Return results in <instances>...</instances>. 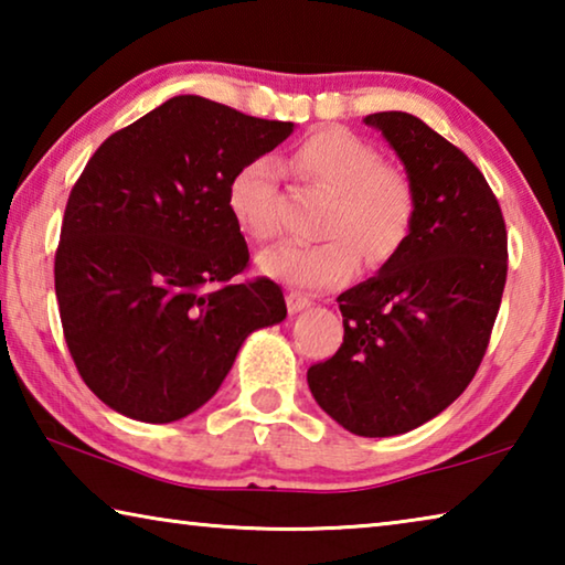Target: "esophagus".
Wrapping results in <instances>:
<instances>
[{"instance_id":"1","label":"esophagus","mask_w":565,"mask_h":565,"mask_svg":"<svg viewBox=\"0 0 565 565\" xmlns=\"http://www.w3.org/2000/svg\"><path fill=\"white\" fill-rule=\"evenodd\" d=\"M286 306H289V313H299L306 306H311V299L299 291H289L286 294Z\"/></svg>"}]
</instances>
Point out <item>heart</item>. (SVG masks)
I'll return each mask as SVG.
<instances>
[{
    "mask_svg": "<svg viewBox=\"0 0 565 565\" xmlns=\"http://www.w3.org/2000/svg\"><path fill=\"white\" fill-rule=\"evenodd\" d=\"M294 177L331 194L317 244H281L259 256L262 271L306 289H331L369 266L394 259L416 222V189L404 169L341 127H323L291 149ZM234 222L256 242L281 234L276 167L269 157L244 161L226 189Z\"/></svg>",
    "mask_w": 565,
    "mask_h": 565,
    "instance_id": "obj_1",
    "label": "heart"
}]
</instances>
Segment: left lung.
<instances>
[{"instance_id":"obj_1","label":"left lung","mask_w":565,"mask_h":565,"mask_svg":"<svg viewBox=\"0 0 565 565\" xmlns=\"http://www.w3.org/2000/svg\"><path fill=\"white\" fill-rule=\"evenodd\" d=\"M416 189V222L374 279L339 296L343 343L309 369L317 404L356 436L406 434L463 394L509 271L499 199L461 149L406 111L369 114Z\"/></svg>"}]
</instances>
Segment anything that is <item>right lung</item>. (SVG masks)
<instances>
[{"instance_id": "obj_1", "label": "right lung", "mask_w": 565, "mask_h": 565, "mask_svg": "<svg viewBox=\"0 0 565 565\" xmlns=\"http://www.w3.org/2000/svg\"><path fill=\"white\" fill-rule=\"evenodd\" d=\"M291 129L184 94L104 139L74 181L54 291L74 366L114 411L189 416L248 333L284 321L279 284L238 279L248 246L226 189Z\"/></svg>"}]
</instances>
